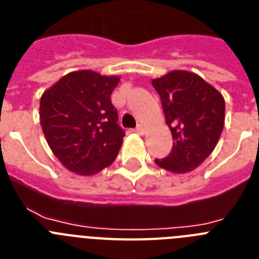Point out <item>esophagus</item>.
I'll return each instance as SVG.
<instances>
[{
    "label": "esophagus",
    "mask_w": 259,
    "mask_h": 259,
    "mask_svg": "<svg viewBox=\"0 0 259 259\" xmlns=\"http://www.w3.org/2000/svg\"><path fill=\"white\" fill-rule=\"evenodd\" d=\"M135 132H136V134H139V135H145L146 134V128L144 127L143 124H139L136 127V130H135Z\"/></svg>",
    "instance_id": "1"
}]
</instances>
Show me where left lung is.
Masks as SVG:
<instances>
[{"label": "left lung", "mask_w": 259, "mask_h": 259, "mask_svg": "<svg viewBox=\"0 0 259 259\" xmlns=\"http://www.w3.org/2000/svg\"><path fill=\"white\" fill-rule=\"evenodd\" d=\"M152 84L174 140L170 154L155 163L172 174L191 172L218 144L224 127L223 96L200 75L185 70L170 71Z\"/></svg>", "instance_id": "1"}]
</instances>
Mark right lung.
Returning <instances> with one entry per match:
<instances>
[{"label": "right lung", "instance_id": "add662e5", "mask_svg": "<svg viewBox=\"0 0 259 259\" xmlns=\"http://www.w3.org/2000/svg\"><path fill=\"white\" fill-rule=\"evenodd\" d=\"M116 75L68 72L40 100V124L53 154L71 172L92 176L113 163L123 144L111 93Z\"/></svg>", "mask_w": 259, "mask_h": 259}]
</instances>
